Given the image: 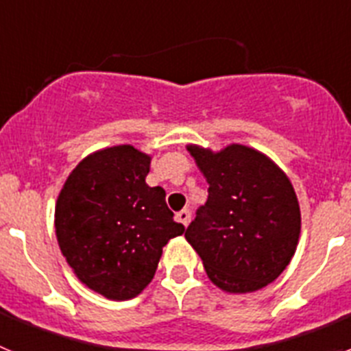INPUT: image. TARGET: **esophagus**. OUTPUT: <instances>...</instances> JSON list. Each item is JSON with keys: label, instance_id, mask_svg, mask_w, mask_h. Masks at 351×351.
<instances>
[{"label": "esophagus", "instance_id": "obj_1", "mask_svg": "<svg viewBox=\"0 0 351 351\" xmlns=\"http://www.w3.org/2000/svg\"><path fill=\"white\" fill-rule=\"evenodd\" d=\"M178 221L182 223V225H184V226L190 225V221H191V213H190V210L182 209L181 213H178Z\"/></svg>", "mask_w": 351, "mask_h": 351}]
</instances>
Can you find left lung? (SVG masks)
<instances>
[{
  "label": "left lung",
  "mask_w": 351,
  "mask_h": 351,
  "mask_svg": "<svg viewBox=\"0 0 351 351\" xmlns=\"http://www.w3.org/2000/svg\"><path fill=\"white\" fill-rule=\"evenodd\" d=\"M186 149L209 184L206 206L186 228L207 278L226 293L267 287L287 269L300 237V207L287 173L243 144Z\"/></svg>",
  "instance_id": "left-lung-1"
}]
</instances>
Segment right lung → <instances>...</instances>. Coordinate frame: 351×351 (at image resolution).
Wrapping results in <instances>:
<instances>
[{"instance_id": "add662e5", "label": "right lung", "mask_w": 351, "mask_h": 351, "mask_svg": "<svg viewBox=\"0 0 351 351\" xmlns=\"http://www.w3.org/2000/svg\"><path fill=\"white\" fill-rule=\"evenodd\" d=\"M151 158L130 144L95 151L71 170L56 202V237L68 265L110 300L137 297L163 246L184 232L165 190L145 182Z\"/></svg>"}]
</instances>
